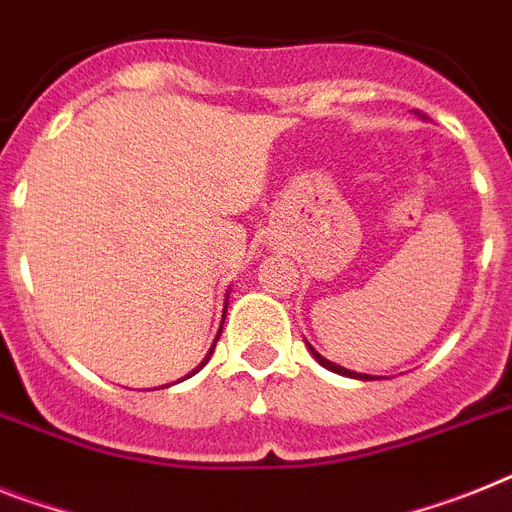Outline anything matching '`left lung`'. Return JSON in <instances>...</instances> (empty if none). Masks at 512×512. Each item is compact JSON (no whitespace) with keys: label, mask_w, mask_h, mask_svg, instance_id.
<instances>
[{"label":"left lung","mask_w":512,"mask_h":512,"mask_svg":"<svg viewBox=\"0 0 512 512\" xmlns=\"http://www.w3.org/2000/svg\"><path fill=\"white\" fill-rule=\"evenodd\" d=\"M416 117H419V119H427V117H424V111H416ZM307 346H309V343H307ZM309 351H312V356H315V359L322 364V367L330 369V372H336V375L354 377V380H375V377H372V375H362V372H354V369H346V367H341V364H333V362H330V359H325V356H322V354H317V351L312 349V346H309Z\"/></svg>","instance_id":"1"}]
</instances>
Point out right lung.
<instances>
[{
  "label": "right lung",
  "instance_id": "obj_1",
  "mask_svg": "<svg viewBox=\"0 0 512 512\" xmlns=\"http://www.w3.org/2000/svg\"><path fill=\"white\" fill-rule=\"evenodd\" d=\"M226 309H229V294H226V302H223V317H221V325H223V320H226ZM221 330H223V328H218V333H216V341H218V338H221ZM216 341H213V346H210V351H208V354H205V359H203V362L197 364V369H203L205 364H208V359H210V356H213V349H216ZM197 369H192L190 375H195ZM190 375H187V377H190Z\"/></svg>",
  "mask_w": 512,
  "mask_h": 512
}]
</instances>
